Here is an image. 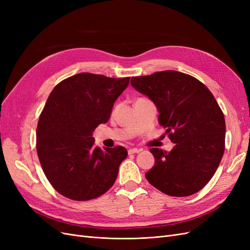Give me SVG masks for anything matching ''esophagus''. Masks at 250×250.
<instances>
[{"label": "esophagus", "mask_w": 250, "mask_h": 250, "mask_svg": "<svg viewBox=\"0 0 250 250\" xmlns=\"http://www.w3.org/2000/svg\"><path fill=\"white\" fill-rule=\"evenodd\" d=\"M140 151H141V149H138V148H130L129 150H128V153L134 154V153H139Z\"/></svg>", "instance_id": "obj_1"}]
</instances>
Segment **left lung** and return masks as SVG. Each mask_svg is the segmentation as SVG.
<instances>
[{
  "mask_svg": "<svg viewBox=\"0 0 250 250\" xmlns=\"http://www.w3.org/2000/svg\"><path fill=\"white\" fill-rule=\"evenodd\" d=\"M130 83L155 104L158 123L175 144L170 152L150 149L155 163L145 174L147 180L175 197L197 193L224 153L225 120L215 97L202 82L176 71L133 77Z\"/></svg>",
  "mask_w": 250,
  "mask_h": 250,
  "instance_id": "obj_1",
  "label": "left lung"
}]
</instances>
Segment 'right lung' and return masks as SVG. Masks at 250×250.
<instances>
[{"instance_id":"1","label":"right lung","mask_w":250,"mask_h":250,"mask_svg":"<svg viewBox=\"0 0 250 250\" xmlns=\"http://www.w3.org/2000/svg\"><path fill=\"white\" fill-rule=\"evenodd\" d=\"M129 80L80 73L51 92L37 124L36 150L44 175L64 197L90 200L115 184L127 150L96 147L93 132L108 122Z\"/></svg>"}]
</instances>
